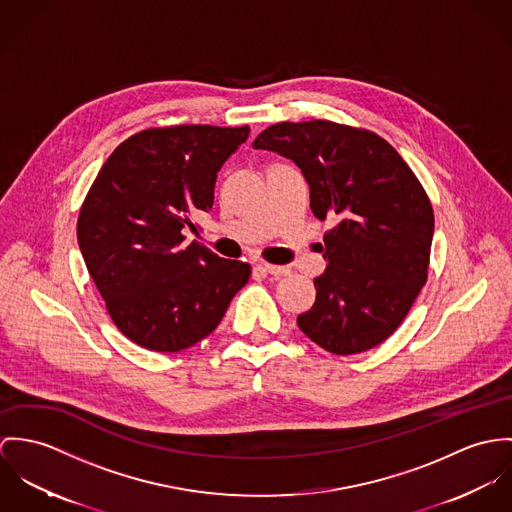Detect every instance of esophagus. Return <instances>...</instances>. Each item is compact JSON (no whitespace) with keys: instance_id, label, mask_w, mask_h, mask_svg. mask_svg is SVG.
<instances>
[{"instance_id":"1","label":"esophagus","mask_w":512,"mask_h":512,"mask_svg":"<svg viewBox=\"0 0 512 512\" xmlns=\"http://www.w3.org/2000/svg\"><path fill=\"white\" fill-rule=\"evenodd\" d=\"M257 269H261L263 273H269V275H273V277H284V275H288V273H290V269H288V267H281V265H269V263H261V265H257Z\"/></svg>"}]
</instances>
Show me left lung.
Wrapping results in <instances>:
<instances>
[{
  "mask_svg": "<svg viewBox=\"0 0 512 512\" xmlns=\"http://www.w3.org/2000/svg\"><path fill=\"white\" fill-rule=\"evenodd\" d=\"M255 149L294 161L324 235L326 273L298 328L336 355L387 340L428 279L434 212L416 174L377 133L326 119L267 127Z\"/></svg>",
  "mask_w": 512,
  "mask_h": 512,
  "instance_id": "8db88e82",
  "label": "left lung"
}]
</instances>
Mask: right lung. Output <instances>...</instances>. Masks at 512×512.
<instances>
[{
  "label": "right lung",
  "instance_id": "add662e5",
  "mask_svg": "<svg viewBox=\"0 0 512 512\" xmlns=\"http://www.w3.org/2000/svg\"><path fill=\"white\" fill-rule=\"evenodd\" d=\"M249 127L143 129L108 157L78 216V245L117 330L174 353L210 336L251 267L184 243L212 210L218 171Z\"/></svg>",
  "mask_w": 512,
  "mask_h": 512
}]
</instances>
